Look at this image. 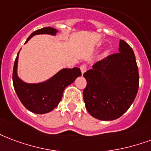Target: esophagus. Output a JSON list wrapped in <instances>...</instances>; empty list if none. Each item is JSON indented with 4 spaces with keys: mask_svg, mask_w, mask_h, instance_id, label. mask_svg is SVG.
<instances>
[{
    "mask_svg": "<svg viewBox=\"0 0 151 151\" xmlns=\"http://www.w3.org/2000/svg\"><path fill=\"white\" fill-rule=\"evenodd\" d=\"M80 69H81V73H82V74H83V73L86 71V70H87V68H86V65H81Z\"/></svg>",
    "mask_w": 151,
    "mask_h": 151,
    "instance_id": "1",
    "label": "esophagus"
}]
</instances>
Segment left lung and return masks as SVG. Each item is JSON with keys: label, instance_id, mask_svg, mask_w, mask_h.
I'll return each mask as SVG.
<instances>
[{"label": "left lung", "instance_id": "1", "mask_svg": "<svg viewBox=\"0 0 151 151\" xmlns=\"http://www.w3.org/2000/svg\"><path fill=\"white\" fill-rule=\"evenodd\" d=\"M119 52L97 62L83 75L87 81L83 91L86 109L92 116L104 121L125 113L139 89L134 51L124 40H119Z\"/></svg>", "mask_w": 151, "mask_h": 151}]
</instances>
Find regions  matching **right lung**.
I'll list each match as a JSON object with an SVG mask.
<instances>
[{"instance_id": "obj_1", "label": "right lung", "mask_w": 151, "mask_h": 151, "mask_svg": "<svg viewBox=\"0 0 151 151\" xmlns=\"http://www.w3.org/2000/svg\"><path fill=\"white\" fill-rule=\"evenodd\" d=\"M58 31L55 28L47 27L39 29L27 38L26 42L39 34H49L55 35ZM19 53L15 60L12 73V81L15 91L23 105L30 111L36 114H44L51 111L58 106L63 97V91L72 84L78 77L81 75L80 69H63L52 78L46 81L36 84H28L20 79L17 75Z\"/></svg>"}]
</instances>
